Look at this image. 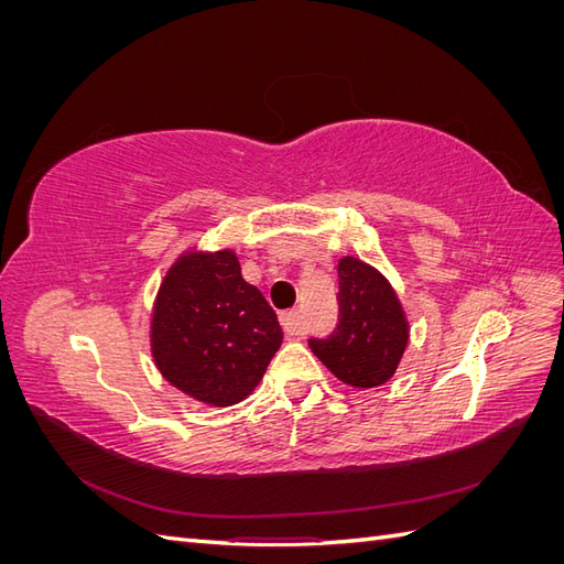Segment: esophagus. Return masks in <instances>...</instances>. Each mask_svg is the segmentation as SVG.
Segmentation results:
<instances>
[{"label":"esophagus","instance_id":"esophagus-1","mask_svg":"<svg viewBox=\"0 0 564 564\" xmlns=\"http://www.w3.org/2000/svg\"><path fill=\"white\" fill-rule=\"evenodd\" d=\"M280 322H282V327H284L286 334H292V336L303 334V322H301V313H299V311H286V313H282V315H280Z\"/></svg>","mask_w":564,"mask_h":564}]
</instances>
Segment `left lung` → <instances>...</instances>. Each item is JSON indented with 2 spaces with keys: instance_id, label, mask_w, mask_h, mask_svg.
I'll list each match as a JSON object with an SVG mask.
<instances>
[{
  "instance_id": "8db88e82",
  "label": "left lung",
  "mask_w": 564,
  "mask_h": 564,
  "mask_svg": "<svg viewBox=\"0 0 564 564\" xmlns=\"http://www.w3.org/2000/svg\"><path fill=\"white\" fill-rule=\"evenodd\" d=\"M338 327L313 352L338 381L352 388L383 386L409 346L404 305L381 270L355 256L338 259Z\"/></svg>"
}]
</instances>
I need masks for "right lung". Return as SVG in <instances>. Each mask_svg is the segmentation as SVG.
Wrapping results in <instances>:
<instances>
[{
	"instance_id": "1",
	"label": "right lung",
	"mask_w": 564,
	"mask_h": 564,
	"mask_svg": "<svg viewBox=\"0 0 564 564\" xmlns=\"http://www.w3.org/2000/svg\"><path fill=\"white\" fill-rule=\"evenodd\" d=\"M282 336L275 311L245 282L230 247H187L166 268L150 313V352L183 395L209 406L242 402Z\"/></svg>"
}]
</instances>
